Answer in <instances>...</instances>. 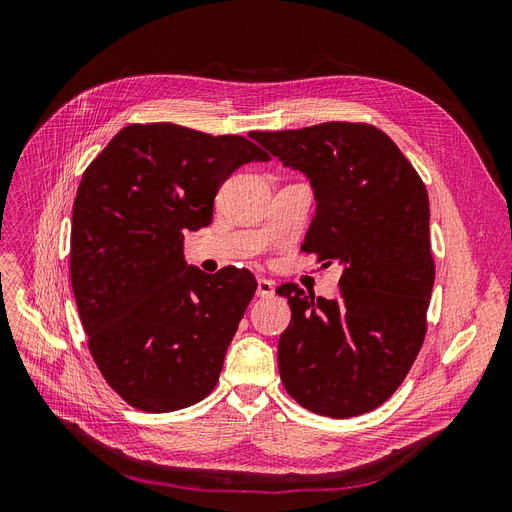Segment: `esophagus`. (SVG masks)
<instances>
[{
	"label": "esophagus",
	"mask_w": 512,
	"mask_h": 512,
	"mask_svg": "<svg viewBox=\"0 0 512 512\" xmlns=\"http://www.w3.org/2000/svg\"><path fill=\"white\" fill-rule=\"evenodd\" d=\"M256 294H258V297H262V299L273 297V294H275V284L271 280H265V277H260Z\"/></svg>",
	"instance_id": "1"
}]
</instances>
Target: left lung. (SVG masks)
<instances>
[{
	"label": "left lung",
	"mask_w": 512,
	"mask_h": 512,
	"mask_svg": "<svg viewBox=\"0 0 512 512\" xmlns=\"http://www.w3.org/2000/svg\"><path fill=\"white\" fill-rule=\"evenodd\" d=\"M299 168L318 200L303 250L342 262L339 299L282 284L290 324L277 346L288 395L322 416L348 418L382 406L404 382L427 333L436 265L423 179L376 126L327 121L254 132Z\"/></svg>",
	"instance_id": "1"
}]
</instances>
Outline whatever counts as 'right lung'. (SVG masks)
<instances>
[{
  "label": "right lung",
  "instance_id": "obj_1",
  "mask_svg": "<svg viewBox=\"0 0 512 512\" xmlns=\"http://www.w3.org/2000/svg\"><path fill=\"white\" fill-rule=\"evenodd\" d=\"M271 160L245 136L130 123L83 173L70 232V280L87 346L108 386L136 410L198 404L250 305L247 269L185 265L183 235L211 224L241 164Z\"/></svg>",
  "mask_w": 512,
  "mask_h": 512
}]
</instances>
